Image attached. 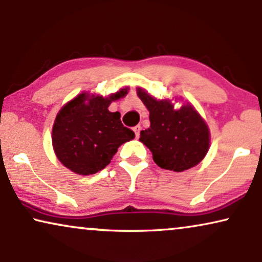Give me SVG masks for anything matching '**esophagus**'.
I'll list each match as a JSON object with an SVG mask.
<instances>
[{
  "mask_svg": "<svg viewBox=\"0 0 262 262\" xmlns=\"http://www.w3.org/2000/svg\"><path fill=\"white\" fill-rule=\"evenodd\" d=\"M133 129H134L135 135H137V138H139V135H140V129H141V127H140V125H135V127H134Z\"/></svg>",
  "mask_w": 262,
  "mask_h": 262,
  "instance_id": "obj_1",
  "label": "esophagus"
}]
</instances>
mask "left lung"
<instances>
[{"label":"left lung","mask_w":262,"mask_h":262,"mask_svg":"<svg viewBox=\"0 0 262 262\" xmlns=\"http://www.w3.org/2000/svg\"><path fill=\"white\" fill-rule=\"evenodd\" d=\"M149 111L148 129L141 130L140 141L147 146L153 160L162 169L181 172L201 162L210 146V132L193 106L179 110L167 100H157L138 90Z\"/></svg>","instance_id":"obj_1"}]
</instances>
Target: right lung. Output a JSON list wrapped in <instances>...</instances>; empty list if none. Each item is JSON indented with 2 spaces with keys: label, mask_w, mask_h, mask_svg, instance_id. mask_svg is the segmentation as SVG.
<instances>
[{
  "label": "right lung",
  "mask_w": 262,
  "mask_h": 262,
  "mask_svg": "<svg viewBox=\"0 0 262 262\" xmlns=\"http://www.w3.org/2000/svg\"><path fill=\"white\" fill-rule=\"evenodd\" d=\"M127 95V89L109 98L82 93L66 104L56 116L52 146L60 162L79 175H92L103 170L122 144L135 138L124 127L118 111L110 113L113 100Z\"/></svg>",
  "instance_id": "obj_1"
}]
</instances>
